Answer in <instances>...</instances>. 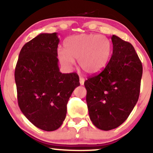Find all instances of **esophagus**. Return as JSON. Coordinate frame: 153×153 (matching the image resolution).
Here are the masks:
<instances>
[{
    "label": "esophagus",
    "instance_id": "obj_1",
    "mask_svg": "<svg viewBox=\"0 0 153 153\" xmlns=\"http://www.w3.org/2000/svg\"><path fill=\"white\" fill-rule=\"evenodd\" d=\"M84 82H85V79L83 78H82V77H80V84L81 85H82L84 84Z\"/></svg>",
    "mask_w": 153,
    "mask_h": 153
}]
</instances>
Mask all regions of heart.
I'll use <instances>...</instances> for the list:
<instances>
[{
    "instance_id": "obj_1",
    "label": "heart",
    "mask_w": 153,
    "mask_h": 153,
    "mask_svg": "<svg viewBox=\"0 0 153 153\" xmlns=\"http://www.w3.org/2000/svg\"><path fill=\"white\" fill-rule=\"evenodd\" d=\"M65 50H59L58 59L62 65L71 70L78 59V65L89 74L101 71L109 60L112 45L106 36L96 34H80L67 38Z\"/></svg>"
}]
</instances>
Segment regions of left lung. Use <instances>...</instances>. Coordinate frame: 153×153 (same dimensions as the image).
Returning a JSON list of instances; mask_svg holds the SVG:
<instances>
[{
  "instance_id": "1",
  "label": "left lung",
  "mask_w": 153,
  "mask_h": 153,
  "mask_svg": "<svg viewBox=\"0 0 153 153\" xmlns=\"http://www.w3.org/2000/svg\"><path fill=\"white\" fill-rule=\"evenodd\" d=\"M113 53L106 68L84 82L90 119L108 131L123 124L140 96L143 65L130 43L112 35Z\"/></svg>"
}]
</instances>
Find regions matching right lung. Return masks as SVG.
<instances>
[{"mask_svg": "<svg viewBox=\"0 0 153 153\" xmlns=\"http://www.w3.org/2000/svg\"><path fill=\"white\" fill-rule=\"evenodd\" d=\"M57 33H43L26 43L15 69L19 108L30 122L42 130L57 129L66 117L67 103L80 85L75 73L59 71Z\"/></svg>", "mask_w": 153, "mask_h": 153, "instance_id": "obj_1", "label": "right lung"}]
</instances>
